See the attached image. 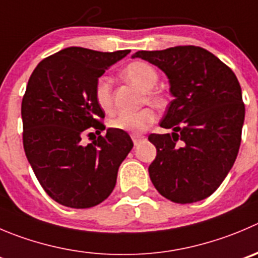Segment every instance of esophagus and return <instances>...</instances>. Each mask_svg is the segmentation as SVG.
<instances>
[{"instance_id":"obj_1","label":"esophagus","mask_w":258,"mask_h":258,"mask_svg":"<svg viewBox=\"0 0 258 258\" xmlns=\"http://www.w3.org/2000/svg\"><path fill=\"white\" fill-rule=\"evenodd\" d=\"M132 139H133L134 146H138L142 141H144V136H141V134H132Z\"/></svg>"}]
</instances>
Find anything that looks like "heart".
<instances>
[{"label":"heart","mask_w":258,"mask_h":258,"mask_svg":"<svg viewBox=\"0 0 258 258\" xmlns=\"http://www.w3.org/2000/svg\"><path fill=\"white\" fill-rule=\"evenodd\" d=\"M122 77L136 85L146 92V100L156 107H163L166 104L164 97L158 91L153 90L158 82V73L146 62H133L127 64L122 71ZM95 100L100 109L105 112L112 110V91L111 80L102 76L95 83ZM156 121V115L151 109H143L134 114H120L109 121L110 127L116 131L129 132V133H142Z\"/></svg>","instance_id":"heart-1"}]
</instances>
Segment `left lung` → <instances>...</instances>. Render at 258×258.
Instances as JSON below:
<instances>
[{
    "mask_svg": "<svg viewBox=\"0 0 258 258\" xmlns=\"http://www.w3.org/2000/svg\"><path fill=\"white\" fill-rule=\"evenodd\" d=\"M163 71L173 100L159 125L171 134H151L156 159L149 164L152 183L177 204L212 195L234 164L241 146L244 104L237 77L207 49L194 45L139 50Z\"/></svg>",
    "mask_w": 258,
    "mask_h": 258,
    "instance_id": "left-lung-1",
    "label": "left lung"
}]
</instances>
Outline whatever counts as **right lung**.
Wrapping results in <instances>:
<instances>
[{
    "label": "right lung",
    "instance_id": "add662e5",
    "mask_svg": "<svg viewBox=\"0 0 258 258\" xmlns=\"http://www.w3.org/2000/svg\"><path fill=\"white\" fill-rule=\"evenodd\" d=\"M131 50L70 46L41 60L21 104L26 158L45 192L59 204L87 209L112 192L119 166L133 148L126 132L105 126L95 100L96 81ZM96 130L97 140L83 144Z\"/></svg>",
    "mask_w": 258,
    "mask_h": 258
}]
</instances>
